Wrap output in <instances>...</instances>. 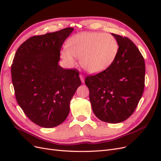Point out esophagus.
I'll use <instances>...</instances> for the list:
<instances>
[{
  "instance_id": "34e87169",
  "label": "esophagus",
  "mask_w": 161,
  "mask_h": 161,
  "mask_svg": "<svg viewBox=\"0 0 161 161\" xmlns=\"http://www.w3.org/2000/svg\"><path fill=\"white\" fill-rule=\"evenodd\" d=\"M79 76H80V80H81L82 82H85V79H84V76L82 75V74H80Z\"/></svg>"
}]
</instances>
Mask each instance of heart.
<instances>
[{
  "label": "heart",
  "instance_id": "b5f03b06",
  "mask_svg": "<svg viewBox=\"0 0 161 161\" xmlns=\"http://www.w3.org/2000/svg\"><path fill=\"white\" fill-rule=\"evenodd\" d=\"M118 51L115 38L108 33H81L70 38L67 49L61 52L62 58L69 64H75L74 57L80 59V64L90 73H98L108 68Z\"/></svg>",
  "mask_w": 161,
  "mask_h": 161
}]
</instances>
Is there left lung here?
Instances as JSON below:
<instances>
[{"label":"left lung","instance_id":"obj_1","mask_svg":"<svg viewBox=\"0 0 161 161\" xmlns=\"http://www.w3.org/2000/svg\"><path fill=\"white\" fill-rule=\"evenodd\" d=\"M111 35L119 46L114 62L105 70L87 76L85 82L95 115L105 122L117 124L131 115L142 97L145 62L129 38Z\"/></svg>","mask_w":161,"mask_h":161}]
</instances>
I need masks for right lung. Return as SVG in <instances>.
<instances>
[{"label": "right lung", "mask_w": 161, "mask_h": 161, "mask_svg": "<svg viewBox=\"0 0 161 161\" xmlns=\"http://www.w3.org/2000/svg\"><path fill=\"white\" fill-rule=\"evenodd\" d=\"M73 30L67 27L31 37L13 58L11 76L17 103L29 119L43 128L56 127L66 119L70 100L81 85L79 70L58 65L62 46Z\"/></svg>", "instance_id": "right-lung-1"}]
</instances>
